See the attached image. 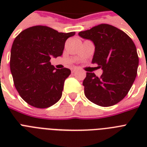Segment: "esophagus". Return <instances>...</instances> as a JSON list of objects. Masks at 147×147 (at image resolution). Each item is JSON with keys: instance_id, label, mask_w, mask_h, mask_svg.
Segmentation results:
<instances>
[{"instance_id": "obj_1", "label": "esophagus", "mask_w": 147, "mask_h": 147, "mask_svg": "<svg viewBox=\"0 0 147 147\" xmlns=\"http://www.w3.org/2000/svg\"><path fill=\"white\" fill-rule=\"evenodd\" d=\"M71 73L73 74V73H76V71H78V69H71Z\"/></svg>"}]
</instances>
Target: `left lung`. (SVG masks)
<instances>
[{
  "mask_svg": "<svg viewBox=\"0 0 147 147\" xmlns=\"http://www.w3.org/2000/svg\"><path fill=\"white\" fill-rule=\"evenodd\" d=\"M78 35L93 42L95 49L92 62L103 70L100 78L86 73L85 95L101 107L116 105L127 94L137 77L139 58L134 42L123 31L105 24Z\"/></svg>",
  "mask_w": 147,
  "mask_h": 147,
  "instance_id": "obj_1",
  "label": "left lung"
}]
</instances>
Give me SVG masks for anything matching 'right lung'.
Masks as SVG:
<instances>
[{
  "label": "right lung",
  "instance_id": "1",
  "mask_svg": "<svg viewBox=\"0 0 147 147\" xmlns=\"http://www.w3.org/2000/svg\"><path fill=\"white\" fill-rule=\"evenodd\" d=\"M75 34L34 26L15 38L10 52V71L16 89L27 104L47 108L61 98L65 80L71 71L55 69L50 59L62 55L65 42Z\"/></svg>",
  "mask_w": 147,
  "mask_h": 147
}]
</instances>
